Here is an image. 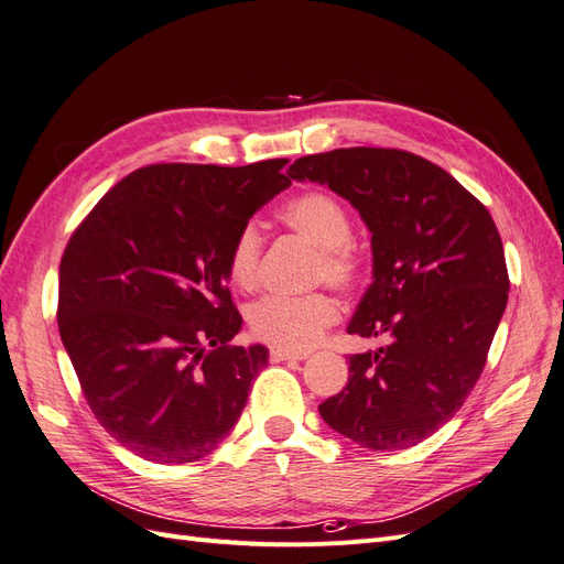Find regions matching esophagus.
<instances>
[{
  "instance_id": "1",
  "label": "esophagus",
  "mask_w": 564,
  "mask_h": 564,
  "mask_svg": "<svg viewBox=\"0 0 564 564\" xmlns=\"http://www.w3.org/2000/svg\"><path fill=\"white\" fill-rule=\"evenodd\" d=\"M294 360H305V355L280 350V348H272L270 350V362H294Z\"/></svg>"
}]
</instances>
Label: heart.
Instances as JSON below:
<instances>
[{
	"label": "heart",
	"mask_w": 564,
	"mask_h": 564,
	"mask_svg": "<svg viewBox=\"0 0 564 564\" xmlns=\"http://www.w3.org/2000/svg\"><path fill=\"white\" fill-rule=\"evenodd\" d=\"M284 224L303 240L317 247L313 263V282H327L338 292H350L362 280V251L350 240L352 226L344 204L336 197L311 191L289 199L280 212ZM263 253L261 228L247 220L235 232L226 256V272L232 286L253 292L259 286V268ZM249 332L265 346L303 352L313 348L322 334L338 319L336 301L313 292L305 296H265L251 305Z\"/></svg>",
	"instance_id": "b5f03b06"
}]
</instances>
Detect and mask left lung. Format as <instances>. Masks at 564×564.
Returning a JSON list of instances; mask_svg holds the SVG:
<instances>
[{
    "instance_id": "8db88e82",
    "label": "left lung",
    "mask_w": 564,
    "mask_h": 564,
    "mask_svg": "<svg viewBox=\"0 0 564 564\" xmlns=\"http://www.w3.org/2000/svg\"><path fill=\"white\" fill-rule=\"evenodd\" d=\"M289 176L327 183L365 218L373 282L348 334L390 338L348 357V383L319 414L371 452L414 447L487 365L510 284L501 235L480 199L406 150L338 148L296 160Z\"/></svg>"
}]
</instances>
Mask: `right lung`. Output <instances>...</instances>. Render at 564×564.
Segmentation results:
<instances>
[{
    "label": "right lung",
    "instance_id": "obj_1",
    "mask_svg": "<svg viewBox=\"0 0 564 564\" xmlns=\"http://www.w3.org/2000/svg\"><path fill=\"white\" fill-rule=\"evenodd\" d=\"M286 162L135 169L67 240L63 346L94 416L135 456L191 464L240 419L268 350L230 346L242 315L226 256L240 226L292 183Z\"/></svg>",
    "mask_w": 564,
    "mask_h": 564
}]
</instances>
